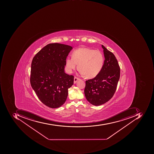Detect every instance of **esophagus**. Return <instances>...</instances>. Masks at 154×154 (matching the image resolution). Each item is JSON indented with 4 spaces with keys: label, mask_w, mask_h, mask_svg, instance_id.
<instances>
[{
    "label": "esophagus",
    "mask_w": 154,
    "mask_h": 154,
    "mask_svg": "<svg viewBox=\"0 0 154 154\" xmlns=\"http://www.w3.org/2000/svg\"><path fill=\"white\" fill-rule=\"evenodd\" d=\"M79 79V78L77 77H75V78H74V83H76V82Z\"/></svg>",
    "instance_id": "obj_1"
}]
</instances>
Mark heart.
Here are the masks:
<instances>
[{"instance_id": "b5f03b06", "label": "heart", "mask_w": 154, "mask_h": 154, "mask_svg": "<svg viewBox=\"0 0 154 154\" xmlns=\"http://www.w3.org/2000/svg\"><path fill=\"white\" fill-rule=\"evenodd\" d=\"M105 57L101 52L88 48H81L75 50L72 57H68L66 60L67 71L71 73L78 65V69L82 74L88 78L97 76L104 66Z\"/></svg>"}]
</instances>
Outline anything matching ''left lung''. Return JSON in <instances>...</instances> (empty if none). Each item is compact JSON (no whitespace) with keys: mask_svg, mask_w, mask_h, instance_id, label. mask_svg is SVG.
I'll return each instance as SVG.
<instances>
[{"mask_svg":"<svg viewBox=\"0 0 154 154\" xmlns=\"http://www.w3.org/2000/svg\"><path fill=\"white\" fill-rule=\"evenodd\" d=\"M105 60L99 75L85 81L84 93L89 102L94 106L105 104L114 94L120 75V69L114 54L102 45Z\"/></svg>","mask_w":154,"mask_h":154,"instance_id":"1","label":"left lung"}]
</instances>
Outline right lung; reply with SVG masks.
Wrapping results in <instances>:
<instances>
[{
    "label": "right lung",
    "mask_w": 154,
    "mask_h": 154,
    "mask_svg": "<svg viewBox=\"0 0 154 154\" xmlns=\"http://www.w3.org/2000/svg\"><path fill=\"white\" fill-rule=\"evenodd\" d=\"M72 48L58 43H50L34 57L31 63L30 82L43 104L57 108L65 102L68 89L74 76L64 72L66 60Z\"/></svg>",
    "instance_id": "right-lung-1"
}]
</instances>
